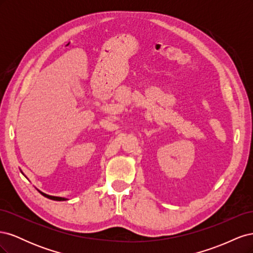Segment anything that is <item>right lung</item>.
I'll return each instance as SVG.
<instances>
[{
    "instance_id": "1",
    "label": "right lung",
    "mask_w": 253,
    "mask_h": 253,
    "mask_svg": "<svg viewBox=\"0 0 253 253\" xmlns=\"http://www.w3.org/2000/svg\"><path fill=\"white\" fill-rule=\"evenodd\" d=\"M22 172V171H21ZM22 174L24 175V173L22 172ZM25 176V175H24ZM26 177V176H25ZM27 178V177H26ZM39 191V192L44 196V197H47V198H49V200H52V201H58V202H62V201H67V198H65V197H59V196H52V195H48V194H45V193H43V192H41L40 190H38Z\"/></svg>"
}]
</instances>
